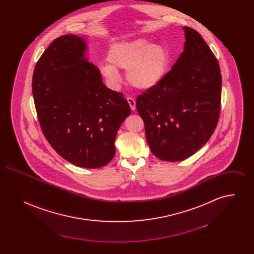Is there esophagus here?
<instances>
[{
	"instance_id": "esophagus-1",
	"label": "esophagus",
	"mask_w": 254,
	"mask_h": 254,
	"mask_svg": "<svg viewBox=\"0 0 254 254\" xmlns=\"http://www.w3.org/2000/svg\"><path fill=\"white\" fill-rule=\"evenodd\" d=\"M127 103H128L129 106H130L131 110H135V109H136V102H135V100L133 99L132 97L130 96L127 97Z\"/></svg>"
}]
</instances>
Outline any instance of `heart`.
Instances as JSON below:
<instances>
[{
	"label": "heart",
	"instance_id": "obj_1",
	"mask_svg": "<svg viewBox=\"0 0 254 254\" xmlns=\"http://www.w3.org/2000/svg\"><path fill=\"white\" fill-rule=\"evenodd\" d=\"M109 64L100 65V71L110 85L120 81L118 69L127 70V80L139 89H148L159 84L169 63V50L146 39L112 46L108 53Z\"/></svg>",
	"mask_w": 254,
	"mask_h": 254
}]
</instances>
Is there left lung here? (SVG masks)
<instances>
[{
	"mask_svg": "<svg viewBox=\"0 0 254 254\" xmlns=\"http://www.w3.org/2000/svg\"><path fill=\"white\" fill-rule=\"evenodd\" d=\"M184 51L159 84L136 99L151 152L167 162L191 156L217 127L222 76L219 63L202 36L183 27Z\"/></svg>",
	"mask_w": 254,
	"mask_h": 254,
	"instance_id": "1",
	"label": "left lung"
}]
</instances>
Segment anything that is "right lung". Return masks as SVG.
<instances>
[{
    "label": "right lung",
    "mask_w": 254,
    "mask_h": 254,
    "mask_svg": "<svg viewBox=\"0 0 254 254\" xmlns=\"http://www.w3.org/2000/svg\"><path fill=\"white\" fill-rule=\"evenodd\" d=\"M85 51L80 37L55 39L37 62L32 93L42 131L56 152L75 166L98 169L114 157L116 134L131 110L123 93L103 83Z\"/></svg>",
    "instance_id": "obj_1"
}]
</instances>
